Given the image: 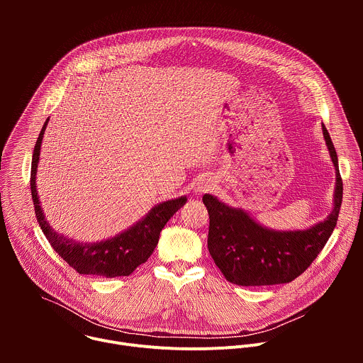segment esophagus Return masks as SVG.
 <instances>
[{"mask_svg":"<svg viewBox=\"0 0 363 363\" xmlns=\"http://www.w3.org/2000/svg\"><path fill=\"white\" fill-rule=\"evenodd\" d=\"M214 188V181L211 179V178H205V179H201L198 184H196V186H195V194H198V195H201V194H203V192H208L210 189H213Z\"/></svg>","mask_w":363,"mask_h":363,"instance_id":"1","label":"esophagus"}]
</instances>
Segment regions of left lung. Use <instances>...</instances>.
<instances>
[{"label":"left lung","mask_w":363,"mask_h":363,"mask_svg":"<svg viewBox=\"0 0 363 363\" xmlns=\"http://www.w3.org/2000/svg\"><path fill=\"white\" fill-rule=\"evenodd\" d=\"M323 138L336 171L333 208L328 218L306 230H272L241 208H233L211 194L202 201L208 210V250L224 277L238 286H273L298 277L332 235L342 205L343 184L337 153L326 126Z\"/></svg>","instance_id":"obj_1"}]
</instances>
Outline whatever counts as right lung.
I'll return each mask as SVG.
<instances>
[{
	"instance_id": "add662e5",
	"label": "right lung",
	"mask_w": 363,
	"mask_h": 363,
	"mask_svg": "<svg viewBox=\"0 0 363 363\" xmlns=\"http://www.w3.org/2000/svg\"><path fill=\"white\" fill-rule=\"evenodd\" d=\"M47 123L48 119L43 125L34 146L30 181L35 217L45 238L63 260L80 274H91L106 279L129 276L138 266L145 263L150 257L160 241L162 228L186 202V196L184 195L155 205L143 218L136 221L132 227L108 240L97 242H80L59 234L55 231V228H51L44 217L35 184L37 167L40 162V149Z\"/></svg>"
}]
</instances>
